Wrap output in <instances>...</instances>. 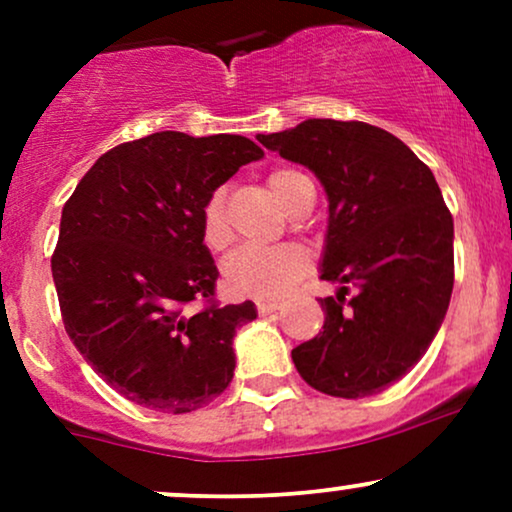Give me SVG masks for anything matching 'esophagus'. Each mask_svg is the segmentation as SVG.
I'll list each match as a JSON object with an SVG mask.
<instances>
[{
	"instance_id": "34e87169",
	"label": "esophagus",
	"mask_w": 512,
	"mask_h": 512,
	"mask_svg": "<svg viewBox=\"0 0 512 512\" xmlns=\"http://www.w3.org/2000/svg\"><path fill=\"white\" fill-rule=\"evenodd\" d=\"M281 308L279 301H257V310H260V315H269V313H276V310Z\"/></svg>"
}]
</instances>
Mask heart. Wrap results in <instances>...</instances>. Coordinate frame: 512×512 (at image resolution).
<instances>
[{"mask_svg": "<svg viewBox=\"0 0 512 512\" xmlns=\"http://www.w3.org/2000/svg\"><path fill=\"white\" fill-rule=\"evenodd\" d=\"M308 178L301 170L279 168L269 175V187L281 207L291 209L293 199ZM202 236L211 250H223L231 240V228L226 219V195L216 190L202 209ZM308 272V255L296 245L279 248H243L233 252L223 264V284L236 296L276 301L289 293Z\"/></svg>", "mask_w": 512, "mask_h": 512, "instance_id": "heart-1", "label": "heart"}]
</instances>
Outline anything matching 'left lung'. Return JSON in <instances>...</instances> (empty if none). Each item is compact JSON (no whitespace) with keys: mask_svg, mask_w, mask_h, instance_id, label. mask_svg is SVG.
Returning <instances> with one entry per match:
<instances>
[{"mask_svg":"<svg viewBox=\"0 0 512 512\" xmlns=\"http://www.w3.org/2000/svg\"><path fill=\"white\" fill-rule=\"evenodd\" d=\"M257 142L313 170L330 204L320 279L339 291L320 301L322 332L291 351L293 363L325 395H378L419 363L448 313L455 231L438 182L366 122L313 117ZM349 285L357 293L344 306Z\"/></svg>","mask_w":512,"mask_h":512,"instance_id":"left-lung-1","label":"left lung"}]
</instances>
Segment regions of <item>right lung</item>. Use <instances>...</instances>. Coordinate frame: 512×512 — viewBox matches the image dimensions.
Listing matches in <instances>:
<instances>
[{"label": "right lung", "instance_id": "obj_1", "mask_svg": "<svg viewBox=\"0 0 512 512\" xmlns=\"http://www.w3.org/2000/svg\"><path fill=\"white\" fill-rule=\"evenodd\" d=\"M264 151L240 134L156 132L110 149L62 209L52 279L64 330L86 363L129 402L187 414L233 380V337L252 301L182 305L214 296L202 209Z\"/></svg>", "mask_w": 512, "mask_h": 512}]
</instances>
